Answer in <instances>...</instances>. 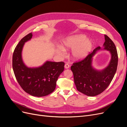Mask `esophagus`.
I'll use <instances>...</instances> for the list:
<instances>
[{
  "instance_id": "1",
  "label": "esophagus",
  "mask_w": 127,
  "mask_h": 127,
  "mask_svg": "<svg viewBox=\"0 0 127 127\" xmlns=\"http://www.w3.org/2000/svg\"><path fill=\"white\" fill-rule=\"evenodd\" d=\"M69 65L68 64H64V68L65 69H68L69 68Z\"/></svg>"
}]
</instances>
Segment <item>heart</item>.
Instances as JSON below:
<instances>
[{
    "mask_svg": "<svg viewBox=\"0 0 127 127\" xmlns=\"http://www.w3.org/2000/svg\"><path fill=\"white\" fill-rule=\"evenodd\" d=\"M93 47V42L92 40L87 39L85 35H72L65 39L62 43V47H59L57 52L63 55L65 50L73 49L71 52L73 59L79 60L84 59L91 52Z\"/></svg>",
    "mask_w": 127,
    "mask_h": 127,
    "instance_id": "heart-1",
    "label": "heart"
}]
</instances>
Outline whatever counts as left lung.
<instances>
[{"label":"left lung","instance_id":"obj_1","mask_svg":"<svg viewBox=\"0 0 127 127\" xmlns=\"http://www.w3.org/2000/svg\"><path fill=\"white\" fill-rule=\"evenodd\" d=\"M104 37L103 49L109 51L111 55L108 66L101 70H96L92 66L93 57L101 49L98 47L85 58L74 63L71 67L77 90L89 96H94L105 91L117 71L118 62L117 48L109 37L106 35H104Z\"/></svg>","mask_w":127,"mask_h":127}]
</instances>
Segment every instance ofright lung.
I'll return each mask as SVG.
<instances>
[{
    "label": "right lung",
    "mask_w": 127,
    "mask_h": 127,
    "mask_svg": "<svg viewBox=\"0 0 127 127\" xmlns=\"http://www.w3.org/2000/svg\"><path fill=\"white\" fill-rule=\"evenodd\" d=\"M32 33L19 42L13 55V68L18 84L27 93L33 96L42 97L54 91L59 75L64 70V62L47 61L42 66L29 68L22 58L23 48L26 42L31 39Z\"/></svg>",
    "instance_id": "obj_1"
}]
</instances>
